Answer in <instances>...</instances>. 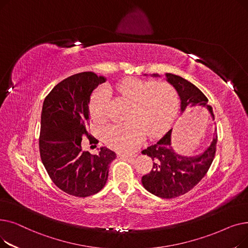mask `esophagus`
<instances>
[{
  "mask_svg": "<svg viewBox=\"0 0 248 248\" xmlns=\"http://www.w3.org/2000/svg\"><path fill=\"white\" fill-rule=\"evenodd\" d=\"M117 155L121 158H126V159H131V158H134L135 155H132V154H126V153H117Z\"/></svg>",
  "mask_w": 248,
  "mask_h": 248,
  "instance_id": "1",
  "label": "esophagus"
}]
</instances>
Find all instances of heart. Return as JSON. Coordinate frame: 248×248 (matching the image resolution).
Here are the masks:
<instances>
[{
  "label": "heart",
  "mask_w": 248,
  "mask_h": 248,
  "mask_svg": "<svg viewBox=\"0 0 248 248\" xmlns=\"http://www.w3.org/2000/svg\"><path fill=\"white\" fill-rule=\"evenodd\" d=\"M122 97L132 102L131 121L115 124L103 132V140L117 151L131 153L150 136L161 133L171 122L178 98L175 89L167 83H155L138 78H126L114 86ZM110 93L106 86L97 88L90 100L93 120L103 123L108 119Z\"/></svg>",
  "instance_id": "1"
}]
</instances>
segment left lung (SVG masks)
Here are the masks:
<instances>
[{
    "instance_id": "obj_1",
    "label": "left lung",
    "mask_w": 248,
    "mask_h": 248,
    "mask_svg": "<svg viewBox=\"0 0 248 248\" xmlns=\"http://www.w3.org/2000/svg\"><path fill=\"white\" fill-rule=\"evenodd\" d=\"M152 76L159 77L160 75L153 74ZM166 80L173 85L179 95L181 114L188 108L203 107L210 112L214 120L213 109L208 104V98L198 87L185 78L172 73H166ZM172 133L173 128L155 144L141 152L154 161L152 171L141 178L142 186L150 193L165 199L184 195L199 183L213 162L217 144L215 129L213 140L208 148L200 155L188 157L174 151Z\"/></svg>"
}]
</instances>
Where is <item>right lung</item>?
<instances>
[{
	"mask_svg": "<svg viewBox=\"0 0 248 248\" xmlns=\"http://www.w3.org/2000/svg\"><path fill=\"white\" fill-rule=\"evenodd\" d=\"M106 80L93 72L74 74L54 86L43 102L39 139L42 163L53 183L75 197L98 193L116 158L106 147L91 155L83 151L81 142L83 136L90 137V96Z\"/></svg>",
	"mask_w": 248,
	"mask_h": 248,
	"instance_id": "1",
	"label": "right lung"
}]
</instances>
